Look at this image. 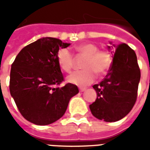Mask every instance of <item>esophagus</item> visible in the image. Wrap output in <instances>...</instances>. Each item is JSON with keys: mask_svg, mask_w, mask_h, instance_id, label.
I'll use <instances>...</instances> for the list:
<instances>
[{"mask_svg": "<svg viewBox=\"0 0 150 150\" xmlns=\"http://www.w3.org/2000/svg\"><path fill=\"white\" fill-rule=\"evenodd\" d=\"M85 90H86V88H80L79 91H80V92H83V91H85Z\"/></svg>", "mask_w": 150, "mask_h": 150, "instance_id": "1", "label": "esophagus"}]
</instances>
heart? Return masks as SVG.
<instances>
[{
	"label": "heart",
	"instance_id": "heart-1",
	"mask_svg": "<svg viewBox=\"0 0 150 150\" xmlns=\"http://www.w3.org/2000/svg\"><path fill=\"white\" fill-rule=\"evenodd\" d=\"M81 56L86 57L82 68L83 70L76 71L67 77V81L79 86H86L92 83L95 79V73L103 75L111 65V56L105 50H98V47L92 43H81L76 47ZM57 62L60 69L69 73L73 67L74 57L72 52L64 47L57 52Z\"/></svg>",
	"mask_w": 150,
	"mask_h": 150
}]
</instances>
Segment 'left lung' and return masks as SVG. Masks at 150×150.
<instances>
[{
    "mask_svg": "<svg viewBox=\"0 0 150 150\" xmlns=\"http://www.w3.org/2000/svg\"><path fill=\"white\" fill-rule=\"evenodd\" d=\"M114 47L111 68L103 80L93 86L97 98L90 105L94 117L106 122L120 120L131 111L137 101L141 79L134 51L126 43Z\"/></svg>",
    "mask_w": 150,
    "mask_h": 150,
    "instance_id": "obj_1",
    "label": "left lung"
}]
</instances>
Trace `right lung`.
<instances>
[{"instance_id":"add662e5","label":"right lung","mask_w":150,"mask_h":150,"mask_svg":"<svg viewBox=\"0 0 150 150\" xmlns=\"http://www.w3.org/2000/svg\"><path fill=\"white\" fill-rule=\"evenodd\" d=\"M70 43L46 37L25 47L11 65L9 91L17 107L26 120L47 125L65 113L71 98L79 92L76 85L59 86L64 81L57 62L60 47Z\"/></svg>"}]
</instances>
